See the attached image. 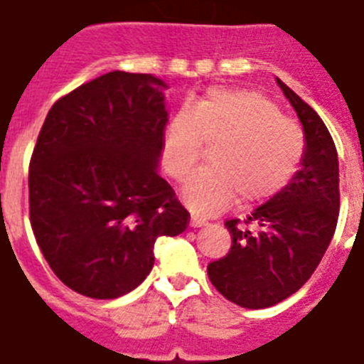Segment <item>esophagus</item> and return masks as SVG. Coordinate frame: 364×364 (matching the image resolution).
<instances>
[{
	"label": "esophagus",
	"mask_w": 364,
	"mask_h": 364,
	"mask_svg": "<svg viewBox=\"0 0 364 364\" xmlns=\"http://www.w3.org/2000/svg\"><path fill=\"white\" fill-rule=\"evenodd\" d=\"M206 223H208L206 218H203V215L199 214H191V219H189V225H191V227H204Z\"/></svg>",
	"instance_id": "34e87169"
}]
</instances>
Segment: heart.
I'll use <instances>...</instances> for the list:
<instances>
[{"label": "heart", "mask_w": 364, "mask_h": 364, "mask_svg": "<svg viewBox=\"0 0 364 364\" xmlns=\"http://www.w3.org/2000/svg\"><path fill=\"white\" fill-rule=\"evenodd\" d=\"M208 161L188 180L184 199L199 212H219L240 197L243 206L281 193L301 167L307 139L301 124L275 100L249 89L214 87L191 107L173 115L164 132V167L176 182L188 178L200 160Z\"/></svg>", "instance_id": "heart-1"}]
</instances>
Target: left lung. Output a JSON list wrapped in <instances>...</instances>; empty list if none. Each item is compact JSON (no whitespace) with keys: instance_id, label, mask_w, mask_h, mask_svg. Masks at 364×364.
<instances>
[{"instance_id":"left-lung-1","label":"left lung","mask_w":364,"mask_h":364,"mask_svg":"<svg viewBox=\"0 0 364 364\" xmlns=\"http://www.w3.org/2000/svg\"><path fill=\"white\" fill-rule=\"evenodd\" d=\"M277 81L305 130L303 167L245 225L240 219L225 221L230 251L208 264L215 290L245 309L272 307L307 283L329 247L341 210L335 141L316 111Z\"/></svg>"}]
</instances>
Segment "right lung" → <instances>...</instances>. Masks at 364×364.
<instances>
[{
  "instance_id": "add662e5",
  "label": "right lung",
  "mask_w": 364,
  "mask_h": 364,
  "mask_svg": "<svg viewBox=\"0 0 364 364\" xmlns=\"http://www.w3.org/2000/svg\"><path fill=\"white\" fill-rule=\"evenodd\" d=\"M164 81L107 72L61 96L29 161V221L61 283L113 299L139 287L154 243L189 225L156 165L167 111Z\"/></svg>"
}]
</instances>
